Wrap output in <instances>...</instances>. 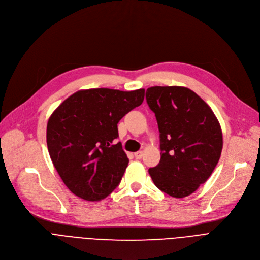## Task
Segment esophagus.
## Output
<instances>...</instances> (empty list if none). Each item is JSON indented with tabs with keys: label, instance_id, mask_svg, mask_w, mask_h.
I'll return each mask as SVG.
<instances>
[{
	"label": "esophagus",
	"instance_id": "1",
	"mask_svg": "<svg viewBox=\"0 0 260 260\" xmlns=\"http://www.w3.org/2000/svg\"><path fill=\"white\" fill-rule=\"evenodd\" d=\"M134 155H135V157H136L137 159H140V158L143 157V152H142V151H138V152H136Z\"/></svg>",
	"mask_w": 260,
	"mask_h": 260
}]
</instances>
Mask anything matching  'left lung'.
<instances>
[{
  "instance_id": "left-lung-1",
  "label": "left lung",
  "mask_w": 260,
  "mask_h": 260,
  "mask_svg": "<svg viewBox=\"0 0 260 260\" xmlns=\"http://www.w3.org/2000/svg\"><path fill=\"white\" fill-rule=\"evenodd\" d=\"M146 100L159 129L160 161L149 169L155 186L185 198L204 184L217 166L223 139L209 105L183 86H152Z\"/></svg>"
}]
</instances>
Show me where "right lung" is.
I'll return each mask as SVG.
<instances>
[{
  "instance_id": "1",
  "label": "right lung",
  "mask_w": 260,
  "mask_h": 260,
  "mask_svg": "<svg viewBox=\"0 0 260 260\" xmlns=\"http://www.w3.org/2000/svg\"><path fill=\"white\" fill-rule=\"evenodd\" d=\"M145 89L79 90L49 117L46 141L50 158L66 186L85 201L107 198L120 183L128 158L117 123L144 101Z\"/></svg>"
}]
</instances>
